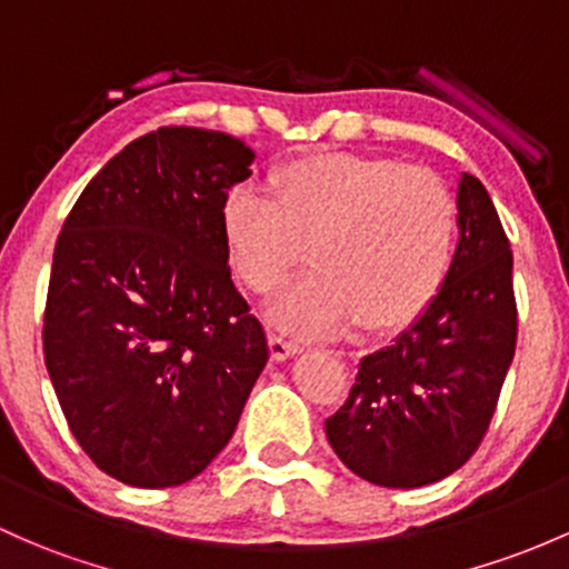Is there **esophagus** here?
Listing matches in <instances>:
<instances>
[{
	"label": "esophagus",
	"instance_id": "1",
	"mask_svg": "<svg viewBox=\"0 0 569 569\" xmlns=\"http://www.w3.org/2000/svg\"><path fill=\"white\" fill-rule=\"evenodd\" d=\"M268 347H271V358L273 360H287L303 350L296 339H287L284 333H271L268 336Z\"/></svg>",
	"mask_w": 569,
	"mask_h": 569
}]
</instances>
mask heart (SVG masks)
Masks as SVG:
<instances>
[{
  "label": "heart",
  "mask_w": 569,
  "mask_h": 569,
  "mask_svg": "<svg viewBox=\"0 0 569 569\" xmlns=\"http://www.w3.org/2000/svg\"><path fill=\"white\" fill-rule=\"evenodd\" d=\"M233 273L273 290L303 260L315 268L271 301L273 322L322 333L358 317L366 331L418 320L448 279L456 203L423 168L388 157L320 154L279 168L271 200L238 187L222 206Z\"/></svg>",
  "instance_id": "1"
}]
</instances>
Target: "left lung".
I'll return each instance as SVG.
<instances>
[{"label": "left lung", "instance_id": "left-lung-1", "mask_svg": "<svg viewBox=\"0 0 569 569\" xmlns=\"http://www.w3.org/2000/svg\"><path fill=\"white\" fill-rule=\"evenodd\" d=\"M458 247L431 307L360 358L350 399L326 420L350 472L385 488L453 475L478 450L516 356L512 252L472 173L456 189Z\"/></svg>", "mask_w": 569, "mask_h": 569}]
</instances>
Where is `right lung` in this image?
Listing matches in <instances>:
<instances>
[{"mask_svg": "<svg viewBox=\"0 0 569 569\" xmlns=\"http://www.w3.org/2000/svg\"><path fill=\"white\" fill-rule=\"evenodd\" d=\"M254 151L160 127L89 181L53 249L42 352L72 437L111 478H198L233 437L268 363L222 236Z\"/></svg>", "mask_w": 569, "mask_h": 569, "instance_id": "1", "label": "right lung"}]
</instances>
